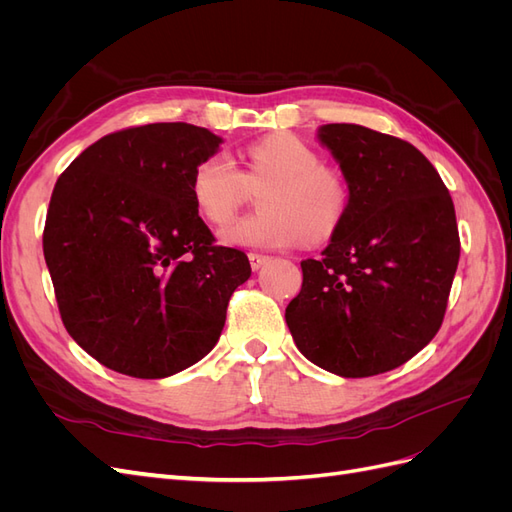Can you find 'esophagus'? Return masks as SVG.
I'll list each match as a JSON object with an SVG mask.
<instances>
[{
    "mask_svg": "<svg viewBox=\"0 0 512 512\" xmlns=\"http://www.w3.org/2000/svg\"><path fill=\"white\" fill-rule=\"evenodd\" d=\"M247 258H250V265H252V269H254V271H258L262 265H265V262H269V260H271L269 256H265V254H258V252H250V254H247Z\"/></svg>",
    "mask_w": 512,
    "mask_h": 512,
    "instance_id": "esophagus-1",
    "label": "esophagus"
}]
</instances>
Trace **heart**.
Segmentation results:
<instances>
[{
	"label": "heart",
	"mask_w": 512,
	"mask_h": 512,
	"mask_svg": "<svg viewBox=\"0 0 512 512\" xmlns=\"http://www.w3.org/2000/svg\"><path fill=\"white\" fill-rule=\"evenodd\" d=\"M256 215L222 232L228 245L290 247L303 239L318 243L333 235L346 209V190L320 156L292 136H267L245 149L239 170L226 153H211L192 173V200L213 226L235 218L247 188H260Z\"/></svg>",
	"instance_id": "b5f03b06"
}]
</instances>
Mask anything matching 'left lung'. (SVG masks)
Wrapping results in <instances>:
<instances>
[{"label":"left lung","instance_id":"1","mask_svg":"<svg viewBox=\"0 0 512 512\" xmlns=\"http://www.w3.org/2000/svg\"><path fill=\"white\" fill-rule=\"evenodd\" d=\"M348 183L322 258L301 262L286 324L305 359L344 378L410 361L442 327L459 262L453 198L414 145L356 123L320 128Z\"/></svg>","mask_w":512,"mask_h":512}]
</instances>
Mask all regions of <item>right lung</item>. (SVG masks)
Wrapping results in <instances>:
<instances>
[{"mask_svg":"<svg viewBox=\"0 0 512 512\" xmlns=\"http://www.w3.org/2000/svg\"><path fill=\"white\" fill-rule=\"evenodd\" d=\"M222 143L192 123L102 136L59 175L42 232L66 331L104 367L158 380L218 344L250 260L215 243L192 173Z\"/></svg>","mask_w":512,"mask_h":512,"instance_id":"1","label":"right lung"}]
</instances>
